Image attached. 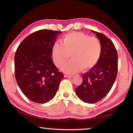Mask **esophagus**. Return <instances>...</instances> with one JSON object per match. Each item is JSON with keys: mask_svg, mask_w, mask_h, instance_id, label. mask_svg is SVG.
Returning a JSON list of instances; mask_svg holds the SVG:
<instances>
[{"mask_svg": "<svg viewBox=\"0 0 133 133\" xmlns=\"http://www.w3.org/2000/svg\"><path fill=\"white\" fill-rule=\"evenodd\" d=\"M64 77H67V78H72L73 77V76L71 75H64Z\"/></svg>", "mask_w": 133, "mask_h": 133, "instance_id": "34e87169", "label": "esophagus"}]
</instances>
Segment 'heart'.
Instances as JSON below:
<instances>
[{
  "label": "heart",
  "instance_id": "b5f03b06",
  "mask_svg": "<svg viewBox=\"0 0 133 133\" xmlns=\"http://www.w3.org/2000/svg\"><path fill=\"white\" fill-rule=\"evenodd\" d=\"M61 43L53 44L51 54L54 63L58 67L66 63L71 56L72 60L62 68L65 73L74 74L82 69L89 70L100 59L102 44L96 37H90L80 32H71L62 38Z\"/></svg>",
  "mask_w": 133,
  "mask_h": 133
}]
</instances>
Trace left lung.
<instances>
[{
    "instance_id": "1",
    "label": "left lung",
    "mask_w": 133,
    "mask_h": 133,
    "mask_svg": "<svg viewBox=\"0 0 133 133\" xmlns=\"http://www.w3.org/2000/svg\"><path fill=\"white\" fill-rule=\"evenodd\" d=\"M102 44L100 59L93 68L83 76V83L76 89L77 96L83 102L95 103L109 93L117 77L118 55L111 40L102 33L91 30Z\"/></svg>"
}]
</instances>
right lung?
<instances>
[{"label":"right lung","mask_w":133,"mask_h":133,"mask_svg":"<svg viewBox=\"0 0 133 133\" xmlns=\"http://www.w3.org/2000/svg\"><path fill=\"white\" fill-rule=\"evenodd\" d=\"M61 33L35 31L21 42L16 51V80L22 93L33 102L43 104L53 98L64 77L51 58L52 47Z\"/></svg>","instance_id":"add662e5"}]
</instances>
